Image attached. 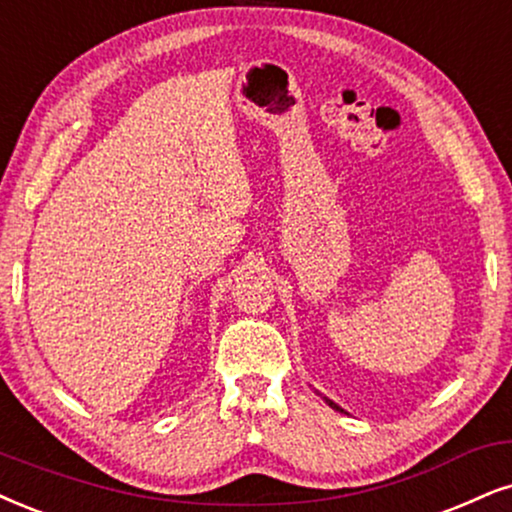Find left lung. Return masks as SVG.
<instances>
[{
    "instance_id": "left-lung-1",
    "label": "left lung",
    "mask_w": 512,
    "mask_h": 512,
    "mask_svg": "<svg viewBox=\"0 0 512 512\" xmlns=\"http://www.w3.org/2000/svg\"><path fill=\"white\" fill-rule=\"evenodd\" d=\"M327 403H330V406H332V408H337V410H342V408H339V406H337V403H332V401H327Z\"/></svg>"
}]
</instances>
